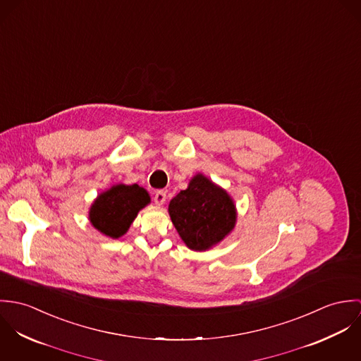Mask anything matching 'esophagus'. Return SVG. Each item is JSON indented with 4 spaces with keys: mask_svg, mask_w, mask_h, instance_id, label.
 <instances>
[{
    "mask_svg": "<svg viewBox=\"0 0 361 361\" xmlns=\"http://www.w3.org/2000/svg\"><path fill=\"white\" fill-rule=\"evenodd\" d=\"M166 200V193L164 190H158L155 192L154 195V203L157 206H162Z\"/></svg>",
    "mask_w": 361,
    "mask_h": 361,
    "instance_id": "esophagus-1",
    "label": "esophagus"
}]
</instances>
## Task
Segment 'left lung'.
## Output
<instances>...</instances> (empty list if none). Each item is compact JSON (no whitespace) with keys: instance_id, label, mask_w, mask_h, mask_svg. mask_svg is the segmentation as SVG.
Wrapping results in <instances>:
<instances>
[{"instance_id":"1","label":"left lung","mask_w":361,"mask_h":361,"mask_svg":"<svg viewBox=\"0 0 361 361\" xmlns=\"http://www.w3.org/2000/svg\"><path fill=\"white\" fill-rule=\"evenodd\" d=\"M168 209L182 240L197 252L221 242L236 222L232 199L204 175H196L189 188L171 200Z\"/></svg>"}]
</instances>
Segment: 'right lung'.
Returning a JSON list of instances; mask_svg holds the SVG:
<instances>
[{"label":"right lung","instance_id":"add662e5","mask_svg":"<svg viewBox=\"0 0 361 361\" xmlns=\"http://www.w3.org/2000/svg\"><path fill=\"white\" fill-rule=\"evenodd\" d=\"M149 203V193L139 185H116L97 197L89 218L96 229L116 239L126 233L137 212Z\"/></svg>","mask_w":361,"mask_h":361}]
</instances>
